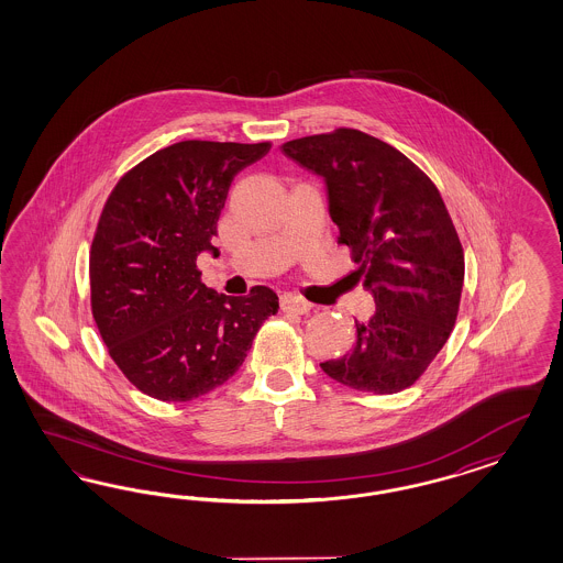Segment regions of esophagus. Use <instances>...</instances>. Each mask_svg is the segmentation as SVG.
<instances>
[{
  "label": "esophagus",
  "instance_id": "1",
  "mask_svg": "<svg viewBox=\"0 0 563 563\" xmlns=\"http://www.w3.org/2000/svg\"><path fill=\"white\" fill-rule=\"evenodd\" d=\"M280 309L289 311V313H307L311 309V303H307L303 297L292 295V292H285L280 297Z\"/></svg>",
  "mask_w": 563,
  "mask_h": 563
}]
</instances>
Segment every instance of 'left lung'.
<instances>
[{"instance_id":"8db88e82","label":"left lung","mask_w":563,"mask_h":563,"mask_svg":"<svg viewBox=\"0 0 563 563\" xmlns=\"http://www.w3.org/2000/svg\"><path fill=\"white\" fill-rule=\"evenodd\" d=\"M324 179L328 214L351 250L374 316L355 320V344L322 372L353 390L409 388L442 351L461 306L464 254L442 196L400 151L358 130L280 146Z\"/></svg>"}]
</instances>
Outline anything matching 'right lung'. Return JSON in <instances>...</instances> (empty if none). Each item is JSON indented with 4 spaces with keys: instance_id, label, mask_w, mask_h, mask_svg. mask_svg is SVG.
Listing matches in <instances>:
<instances>
[{
    "instance_id": "obj_1",
    "label": "right lung",
    "mask_w": 563,
    "mask_h": 563,
    "mask_svg": "<svg viewBox=\"0 0 563 563\" xmlns=\"http://www.w3.org/2000/svg\"><path fill=\"white\" fill-rule=\"evenodd\" d=\"M268 142L170 144L128 170L102 208L90 250V303L109 355L140 393L188 402L238 374L278 297H229L200 283L239 170Z\"/></svg>"
}]
</instances>
